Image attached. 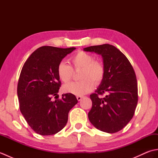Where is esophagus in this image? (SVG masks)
<instances>
[{
	"instance_id": "1",
	"label": "esophagus",
	"mask_w": 158,
	"mask_h": 158,
	"mask_svg": "<svg viewBox=\"0 0 158 158\" xmlns=\"http://www.w3.org/2000/svg\"><path fill=\"white\" fill-rule=\"evenodd\" d=\"M82 98H83V96H77V100H78V101H80V100L82 99Z\"/></svg>"
}]
</instances>
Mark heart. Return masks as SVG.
<instances>
[{"mask_svg":"<svg viewBox=\"0 0 158 158\" xmlns=\"http://www.w3.org/2000/svg\"><path fill=\"white\" fill-rule=\"evenodd\" d=\"M73 67L65 62L59 63L57 73L59 79L64 83H68L71 80L73 69H81L80 81L71 82L64 85L63 90L76 96H83L90 92L94 88V82L98 85L105 75V67L99 60H94V56L84 51H79L71 58Z\"/></svg>","mask_w":158,"mask_h":158,"instance_id":"obj_1","label":"heart"}]
</instances>
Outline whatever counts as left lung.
<instances>
[{
	"instance_id": "1",
	"label": "left lung",
	"mask_w": 158,
	"mask_h": 158,
	"mask_svg": "<svg viewBox=\"0 0 158 158\" xmlns=\"http://www.w3.org/2000/svg\"><path fill=\"white\" fill-rule=\"evenodd\" d=\"M84 51L102 56L105 75L95 93L89 96L92 106L89 122L107 133L122 130L132 119L138 102V85L135 70L126 56L109 44L90 46ZM104 93V98L100 97Z\"/></svg>"
}]
</instances>
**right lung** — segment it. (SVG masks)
Wrapping results in <instances>:
<instances>
[{"label": "right lung", "mask_w": 158, "mask_h": 158, "mask_svg": "<svg viewBox=\"0 0 158 158\" xmlns=\"http://www.w3.org/2000/svg\"><path fill=\"white\" fill-rule=\"evenodd\" d=\"M75 48L43 46L29 56L23 64L18 83L19 109L36 133L53 135L68 122L69 110L78 102L72 94H62L53 101L61 86L57 68L64 57Z\"/></svg>", "instance_id": "obj_1"}]
</instances>
